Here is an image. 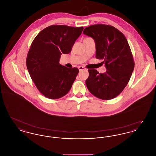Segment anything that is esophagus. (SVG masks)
I'll return each mask as SVG.
<instances>
[{"instance_id":"34e87169","label":"esophagus","mask_w":156,"mask_h":156,"mask_svg":"<svg viewBox=\"0 0 156 156\" xmlns=\"http://www.w3.org/2000/svg\"><path fill=\"white\" fill-rule=\"evenodd\" d=\"M78 69L80 70V71H81L82 70H85L86 69V68L85 67H82V66H80V67H78Z\"/></svg>"}]
</instances>
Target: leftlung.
I'll return each mask as SVG.
<instances>
[{"instance_id": "8db88e82", "label": "left lung", "mask_w": 156, "mask_h": 156, "mask_svg": "<svg viewBox=\"0 0 156 156\" xmlns=\"http://www.w3.org/2000/svg\"><path fill=\"white\" fill-rule=\"evenodd\" d=\"M83 33L94 40L96 58L104 59L107 70L99 74L96 69H88L86 85L97 98L113 99L125 89L133 71L134 62L127 40L122 32L109 25H92Z\"/></svg>"}]
</instances>
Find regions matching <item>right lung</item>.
Masks as SVG:
<instances>
[{
    "instance_id": "1",
    "label": "right lung",
    "mask_w": 156,
    "mask_h": 156,
    "mask_svg": "<svg viewBox=\"0 0 156 156\" xmlns=\"http://www.w3.org/2000/svg\"><path fill=\"white\" fill-rule=\"evenodd\" d=\"M83 29V27L52 25L41 31L32 42L26 66L37 89L45 97L58 99L71 88L79 70L59 64V59L62 53L71 51Z\"/></svg>"
}]
</instances>
